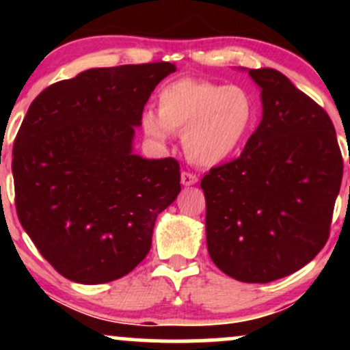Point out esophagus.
<instances>
[{
  "instance_id": "1",
  "label": "esophagus",
  "mask_w": 350,
  "mask_h": 350,
  "mask_svg": "<svg viewBox=\"0 0 350 350\" xmlns=\"http://www.w3.org/2000/svg\"><path fill=\"white\" fill-rule=\"evenodd\" d=\"M198 180H199L198 176L192 174V172H189V171H184L183 174H180V183H183L184 186H194Z\"/></svg>"
}]
</instances>
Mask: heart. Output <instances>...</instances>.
<instances>
[{
  "mask_svg": "<svg viewBox=\"0 0 350 350\" xmlns=\"http://www.w3.org/2000/svg\"><path fill=\"white\" fill-rule=\"evenodd\" d=\"M256 118V100L242 85L183 77L158 95V113L148 110L142 126L148 138L166 143L183 133V148L199 166H215L242 146Z\"/></svg>",
  "mask_w": 350,
  "mask_h": 350,
  "instance_id": "obj_1",
  "label": "heart"
}]
</instances>
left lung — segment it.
I'll return each mask as SVG.
<instances>
[{"label":"left lung","mask_w":350,"mask_h":350,"mask_svg":"<svg viewBox=\"0 0 350 350\" xmlns=\"http://www.w3.org/2000/svg\"><path fill=\"white\" fill-rule=\"evenodd\" d=\"M248 74L262 88V122L242 154L212 167L200 187L212 262L243 283H270L326 245L344 163L324 108L278 70Z\"/></svg>","instance_id":"1"}]
</instances>
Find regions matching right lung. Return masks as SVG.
<instances>
[{"mask_svg": "<svg viewBox=\"0 0 350 350\" xmlns=\"http://www.w3.org/2000/svg\"><path fill=\"white\" fill-rule=\"evenodd\" d=\"M171 62L102 67L44 88L13 146L14 202L36 248L82 284L128 275L180 191L174 158L133 154L135 126Z\"/></svg>", "mask_w": 350, "mask_h": 350, "instance_id": "1", "label": "right lung"}]
</instances>
